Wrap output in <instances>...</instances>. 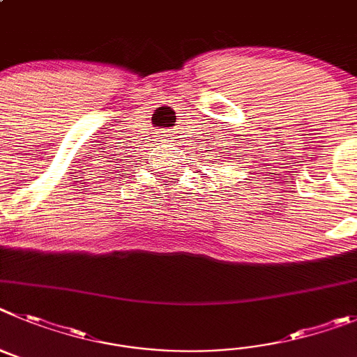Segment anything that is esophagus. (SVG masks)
<instances>
[{"mask_svg": "<svg viewBox=\"0 0 357 357\" xmlns=\"http://www.w3.org/2000/svg\"><path fill=\"white\" fill-rule=\"evenodd\" d=\"M160 137H162L163 140H165V142H171V140L169 139H172V137H174V135H172V131H160Z\"/></svg>", "mask_w": 357, "mask_h": 357, "instance_id": "obj_1", "label": "esophagus"}]
</instances>
